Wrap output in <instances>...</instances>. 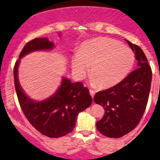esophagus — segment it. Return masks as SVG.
Masks as SVG:
<instances>
[{"instance_id": "34e87169", "label": "esophagus", "mask_w": 160, "mask_h": 160, "mask_svg": "<svg viewBox=\"0 0 160 160\" xmlns=\"http://www.w3.org/2000/svg\"><path fill=\"white\" fill-rule=\"evenodd\" d=\"M89 92H90V94H91V96L92 97V98H94V94H95V91H94V90H92V89H90V90H89Z\"/></svg>"}]
</instances>
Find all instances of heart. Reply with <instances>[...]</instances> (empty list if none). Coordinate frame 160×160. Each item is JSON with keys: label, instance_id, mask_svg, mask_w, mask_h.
<instances>
[{"label": "heart", "instance_id": "1", "mask_svg": "<svg viewBox=\"0 0 160 160\" xmlns=\"http://www.w3.org/2000/svg\"><path fill=\"white\" fill-rule=\"evenodd\" d=\"M134 54L120 42L98 38L85 42L72 58L73 73L82 80L90 67L91 83L108 88L127 76L134 64Z\"/></svg>", "mask_w": 160, "mask_h": 160}]
</instances>
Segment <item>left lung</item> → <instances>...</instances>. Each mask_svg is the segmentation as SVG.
I'll return each mask as SVG.
<instances>
[{
  "instance_id": "1",
  "label": "left lung",
  "mask_w": 160,
  "mask_h": 160,
  "mask_svg": "<svg viewBox=\"0 0 160 160\" xmlns=\"http://www.w3.org/2000/svg\"><path fill=\"white\" fill-rule=\"evenodd\" d=\"M138 61V68L122 81L94 95L95 103L105 109L103 117L97 122L98 130L111 138H120L136 128L148 100L152 72L141 48L127 40Z\"/></svg>"
}]
</instances>
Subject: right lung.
I'll return each mask as SVG.
<instances>
[{"instance_id":"obj_1","label":"right lung","mask_w":160,"mask_h":160,"mask_svg":"<svg viewBox=\"0 0 160 160\" xmlns=\"http://www.w3.org/2000/svg\"><path fill=\"white\" fill-rule=\"evenodd\" d=\"M53 48L54 43L46 38H35L28 42L14 66V80L20 106L30 124L42 134L58 138L72 132L79 113L91 106L92 98L89 91L81 82H72L63 78L55 94L45 100L36 102L26 96L18 77L21 58L30 52Z\"/></svg>"}]
</instances>
